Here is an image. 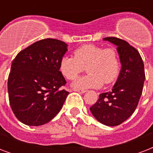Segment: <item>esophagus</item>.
<instances>
[{"instance_id": "34e87169", "label": "esophagus", "mask_w": 153, "mask_h": 153, "mask_svg": "<svg viewBox=\"0 0 153 153\" xmlns=\"http://www.w3.org/2000/svg\"><path fill=\"white\" fill-rule=\"evenodd\" d=\"M73 91H76V92H79V93H81V94H84L86 92V90H82V89H74Z\"/></svg>"}]
</instances>
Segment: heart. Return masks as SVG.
I'll use <instances>...</instances> for the list:
<instances>
[{
	"mask_svg": "<svg viewBox=\"0 0 153 153\" xmlns=\"http://www.w3.org/2000/svg\"><path fill=\"white\" fill-rule=\"evenodd\" d=\"M74 56L65 55L60 59L59 70L69 80H74L86 67L88 74L72 83L74 89L99 88L117 79L121 69L117 51L95 44H84L74 51Z\"/></svg>",
	"mask_w": 153,
	"mask_h": 153,
	"instance_id": "heart-1",
	"label": "heart"
}]
</instances>
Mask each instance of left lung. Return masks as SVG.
I'll return each mask as SVG.
<instances>
[{
    "instance_id": "8db88e82",
    "label": "left lung",
    "mask_w": 153,
    "mask_h": 153,
    "mask_svg": "<svg viewBox=\"0 0 153 153\" xmlns=\"http://www.w3.org/2000/svg\"><path fill=\"white\" fill-rule=\"evenodd\" d=\"M103 40L117 46L121 71L111 91L101 94L90 110L100 123L116 126L127 120L137 106L145 79L144 62L137 50L123 39L106 37Z\"/></svg>"
}]
</instances>
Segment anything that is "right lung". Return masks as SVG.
<instances>
[{"instance_id": "right-lung-1", "label": "right lung", "mask_w": 153, "mask_h": 153, "mask_svg": "<svg viewBox=\"0 0 153 153\" xmlns=\"http://www.w3.org/2000/svg\"><path fill=\"white\" fill-rule=\"evenodd\" d=\"M67 47L59 39H41L20 51L12 62L8 99L22 123L42 126L62 109L69 93L60 89L66 80L59 71V62Z\"/></svg>"}]
</instances>
